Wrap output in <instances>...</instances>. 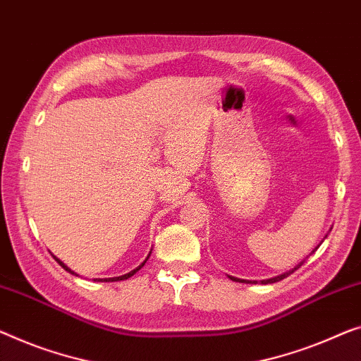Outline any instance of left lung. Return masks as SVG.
<instances>
[{"label":"left lung","mask_w":361,"mask_h":361,"mask_svg":"<svg viewBox=\"0 0 361 361\" xmlns=\"http://www.w3.org/2000/svg\"><path fill=\"white\" fill-rule=\"evenodd\" d=\"M319 248V246H318ZM301 266H303V262H300V264L297 266V267H293L292 271H288V272H285V274H282V276H277V277H272V279H267V281H261V283H274V282H279V281H282V279H285V277H288L290 274H293L295 271H297V269H300ZM232 279V281H235V282H246V283H255L256 281H241V279H236V277H230Z\"/></svg>","instance_id":"1"}]
</instances>
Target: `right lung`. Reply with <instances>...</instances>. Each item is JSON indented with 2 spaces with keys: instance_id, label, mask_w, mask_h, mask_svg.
Here are the masks:
<instances>
[{
  "instance_id": "1",
  "label": "right lung",
  "mask_w": 361,
  "mask_h": 361,
  "mask_svg": "<svg viewBox=\"0 0 361 361\" xmlns=\"http://www.w3.org/2000/svg\"><path fill=\"white\" fill-rule=\"evenodd\" d=\"M55 259H56V257H55ZM58 261V264H60L63 269H66V271L68 272H71V274H74L73 271H71V269H69L68 266H64L63 264V262L60 261V259H56ZM147 261V259H146ZM146 261H144L142 262V264L141 266H139V267H136V269H134V271H131V272H128V274H125V276H120V277H111V279H105V281H102V282H116V281H125V279H129V277H131V276H134V274H136L137 271H139V269H141L144 264H146Z\"/></svg>"
}]
</instances>
